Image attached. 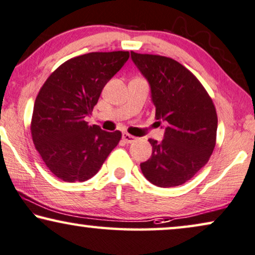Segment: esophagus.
Wrapping results in <instances>:
<instances>
[{"instance_id":"esophagus-1","label":"esophagus","mask_w":255,"mask_h":255,"mask_svg":"<svg viewBox=\"0 0 255 255\" xmlns=\"http://www.w3.org/2000/svg\"><path fill=\"white\" fill-rule=\"evenodd\" d=\"M123 138H124V141L126 142V143H132V142L136 141L135 136L128 134V132H124V134H123Z\"/></svg>"}]
</instances>
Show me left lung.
I'll list each match as a JSON object with an SVG mask.
<instances>
[{"label": "left lung", "instance_id": "1", "mask_svg": "<svg viewBox=\"0 0 255 255\" xmlns=\"http://www.w3.org/2000/svg\"><path fill=\"white\" fill-rule=\"evenodd\" d=\"M150 85L156 119L167 125L162 142L150 138L151 157L141 163L144 177L158 187H175L208 163L216 143L217 114L198 78L173 59L130 52Z\"/></svg>", "mask_w": 255, "mask_h": 255}]
</instances>
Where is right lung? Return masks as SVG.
Wrapping results in <instances>:
<instances>
[{
    "label": "right lung",
    "mask_w": 255,
    "mask_h": 255,
    "mask_svg": "<svg viewBox=\"0 0 255 255\" xmlns=\"http://www.w3.org/2000/svg\"><path fill=\"white\" fill-rule=\"evenodd\" d=\"M129 52H93L70 59L47 78L34 102L31 134L49 171L61 180L85 181L100 170L121 132L90 126L104 87L119 71Z\"/></svg>",
    "instance_id": "right-lung-1"
}]
</instances>
